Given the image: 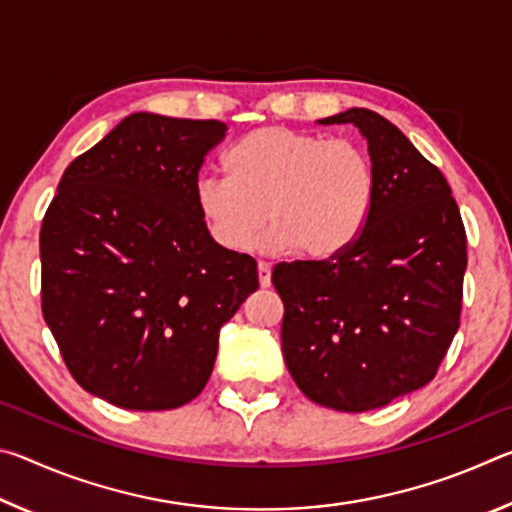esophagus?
Here are the masks:
<instances>
[{"instance_id": "obj_1", "label": "esophagus", "mask_w": 512, "mask_h": 512, "mask_svg": "<svg viewBox=\"0 0 512 512\" xmlns=\"http://www.w3.org/2000/svg\"><path fill=\"white\" fill-rule=\"evenodd\" d=\"M257 277H259V287H262V289L271 287V264L257 262Z\"/></svg>"}]
</instances>
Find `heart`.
I'll return each instance as SVG.
<instances>
[{"instance_id": "b5f03b06", "label": "heart", "mask_w": 512, "mask_h": 512, "mask_svg": "<svg viewBox=\"0 0 512 512\" xmlns=\"http://www.w3.org/2000/svg\"><path fill=\"white\" fill-rule=\"evenodd\" d=\"M225 164L230 178L198 176L194 201L207 232L228 250L253 246L268 221L266 250L336 257L357 241L375 205V167L350 140L264 126L241 137Z\"/></svg>"}]
</instances>
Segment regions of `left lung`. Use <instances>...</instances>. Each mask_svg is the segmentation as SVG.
<instances>
[{
	"mask_svg": "<svg viewBox=\"0 0 512 512\" xmlns=\"http://www.w3.org/2000/svg\"><path fill=\"white\" fill-rule=\"evenodd\" d=\"M320 124H354L368 140L377 192L341 255L280 262L282 352L309 400L361 413L436 377L461 325L465 225L443 173L400 128L350 108Z\"/></svg>",
	"mask_w": 512,
	"mask_h": 512,
	"instance_id": "left-lung-1",
	"label": "left lung"
}]
</instances>
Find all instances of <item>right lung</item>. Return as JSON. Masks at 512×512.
I'll return each instance as SVG.
<instances>
[{"label":"right lung","instance_id":"right-lung-1","mask_svg":"<svg viewBox=\"0 0 512 512\" xmlns=\"http://www.w3.org/2000/svg\"><path fill=\"white\" fill-rule=\"evenodd\" d=\"M228 126L135 112L65 169L40 228L42 316L85 391L178 409L212 375L257 264L216 244L194 201Z\"/></svg>","mask_w":512,"mask_h":512}]
</instances>
